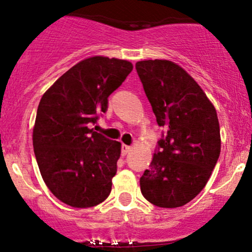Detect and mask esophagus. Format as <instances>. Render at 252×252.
Listing matches in <instances>:
<instances>
[{"mask_svg": "<svg viewBox=\"0 0 252 252\" xmlns=\"http://www.w3.org/2000/svg\"><path fill=\"white\" fill-rule=\"evenodd\" d=\"M131 150V147L126 146V144H122V155H126Z\"/></svg>", "mask_w": 252, "mask_h": 252, "instance_id": "34e87169", "label": "esophagus"}]
</instances>
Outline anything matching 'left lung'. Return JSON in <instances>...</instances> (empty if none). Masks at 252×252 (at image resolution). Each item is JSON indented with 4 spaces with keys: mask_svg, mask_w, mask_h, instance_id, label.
<instances>
[{
    "mask_svg": "<svg viewBox=\"0 0 252 252\" xmlns=\"http://www.w3.org/2000/svg\"><path fill=\"white\" fill-rule=\"evenodd\" d=\"M156 117L166 131L158 140L141 192L153 205H186L209 181L220 154V129L213 104L184 68L169 60L136 63Z\"/></svg>",
    "mask_w": 252,
    "mask_h": 252,
    "instance_id": "8db88e82",
    "label": "left lung"
}]
</instances>
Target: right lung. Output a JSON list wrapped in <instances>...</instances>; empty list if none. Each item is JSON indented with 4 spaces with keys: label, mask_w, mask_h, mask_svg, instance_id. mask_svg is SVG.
Instances as JSON below:
<instances>
[{
    "label": "right lung",
    "mask_w": 252,
    "mask_h": 252,
    "mask_svg": "<svg viewBox=\"0 0 252 252\" xmlns=\"http://www.w3.org/2000/svg\"><path fill=\"white\" fill-rule=\"evenodd\" d=\"M132 71L126 60L91 57L43 94L33 129L40 173L60 201L85 209L111 192L121 143L89 128L108 110V98Z\"/></svg>",
    "instance_id": "obj_1"
}]
</instances>
